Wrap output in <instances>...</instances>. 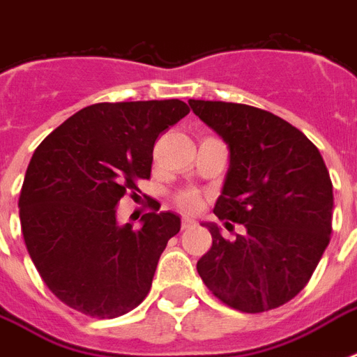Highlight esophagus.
I'll return each mask as SVG.
<instances>
[{
	"label": "esophagus",
	"mask_w": 357,
	"mask_h": 357,
	"mask_svg": "<svg viewBox=\"0 0 357 357\" xmlns=\"http://www.w3.org/2000/svg\"><path fill=\"white\" fill-rule=\"evenodd\" d=\"M195 226L196 222L192 220V218H183V220H181V228L183 229H190V228H195Z\"/></svg>",
	"instance_id": "34e87169"
}]
</instances>
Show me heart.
<instances>
[{"label": "heart", "mask_w": 357, "mask_h": 357, "mask_svg": "<svg viewBox=\"0 0 357 357\" xmlns=\"http://www.w3.org/2000/svg\"><path fill=\"white\" fill-rule=\"evenodd\" d=\"M176 206L187 213H195L200 209V196L195 190H183L176 196Z\"/></svg>", "instance_id": "b5f03b06"}]
</instances>
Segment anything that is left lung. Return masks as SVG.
I'll return each instance as SVG.
<instances>
[{
    "instance_id": "obj_1",
    "label": "left lung",
    "mask_w": 357,
    "mask_h": 357,
    "mask_svg": "<svg viewBox=\"0 0 357 357\" xmlns=\"http://www.w3.org/2000/svg\"><path fill=\"white\" fill-rule=\"evenodd\" d=\"M189 105L229 148L213 211L244 228L226 241L207 224L213 244L196 263L198 274L234 310H276L305 287L330 243L333 187L324 159L300 129L268 111L206 100Z\"/></svg>"
}]
</instances>
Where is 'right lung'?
<instances>
[{"label": "right lung", "mask_w": 357, "mask_h": 357, "mask_svg": "<svg viewBox=\"0 0 357 357\" xmlns=\"http://www.w3.org/2000/svg\"><path fill=\"white\" fill-rule=\"evenodd\" d=\"M189 111L181 100L94 103L35 150L18 200L22 234L47 289L68 307L114 319L150 293L181 220L151 206L133 229L120 226L116 206L150 178L157 137Z\"/></svg>", "instance_id": "1"}]
</instances>
